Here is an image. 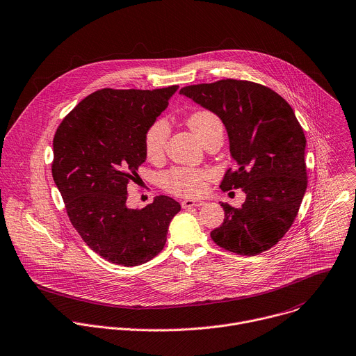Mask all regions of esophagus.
Segmentation results:
<instances>
[{"label": "esophagus", "mask_w": 356, "mask_h": 356, "mask_svg": "<svg viewBox=\"0 0 356 356\" xmlns=\"http://www.w3.org/2000/svg\"><path fill=\"white\" fill-rule=\"evenodd\" d=\"M202 204H204V201H201V200H183V201H181V207H183V208L201 207Z\"/></svg>", "instance_id": "1"}]
</instances>
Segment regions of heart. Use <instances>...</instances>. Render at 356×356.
Instances as JSON below:
<instances>
[{
	"instance_id": "heart-1",
	"label": "heart",
	"mask_w": 356,
	"mask_h": 356,
	"mask_svg": "<svg viewBox=\"0 0 356 356\" xmlns=\"http://www.w3.org/2000/svg\"><path fill=\"white\" fill-rule=\"evenodd\" d=\"M187 126L202 143H208L213 137H223V126L220 118L208 110H200L193 113L187 118ZM169 137V124L163 118L152 122L144 134L145 155L151 162H159L166 149ZM211 179L208 170L186 166H173L161 175V186L176 195L181 197H198L207 190V184Z\"/></svg>"
}]
</instances>
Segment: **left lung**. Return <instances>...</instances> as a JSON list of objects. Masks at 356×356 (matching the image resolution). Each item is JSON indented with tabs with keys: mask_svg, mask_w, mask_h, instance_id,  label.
Here are the masks:
<instances>
[{
	"mask_svg": "<svg viewBox=\"0 0 356 356\" xmlns=\"http://www.w3.org/2000/svg\"><path fill=\"white\" fill-rule=\"evenodd\" d=\"M180 93L225 124L236 169L226 170L220 188L246 193L239 208L220 202L225 219L211 239L241 256L271 249L292 226L307 187L306 138L292 107L275 90L241 79L190 85Z\"/></svg>",
	"mask_w": 356,
	"mask_h": 356,
	"instance_id": "8db88e82",
	"label": "left lung"
}]
</instances>
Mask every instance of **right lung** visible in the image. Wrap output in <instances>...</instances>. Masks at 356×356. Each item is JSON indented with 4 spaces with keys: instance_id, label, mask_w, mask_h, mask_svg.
<instances>
[{
    "instance_id": "1",
    "label": "right lung",
    "mask_w": 356,
    "mask_h": 356,
    "mask_svg": "<svg viewBox=\"0 0 356 356\" xmlns=\"http://www.w3.org/2000/svg\"><path fill=\"white\" fill-rule=\"evenodd\" d=\"M177 88L96 90L63 118L54 134L51 173L67 215L82 241L113 264L134 267L159 254L181 208L168 195L143 209L126 204L127 186L147 159L145 130Z\"/></svg>"
}]
</instances>
